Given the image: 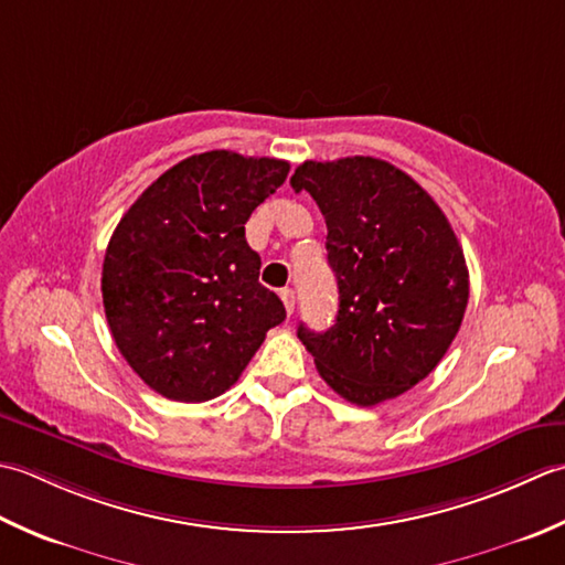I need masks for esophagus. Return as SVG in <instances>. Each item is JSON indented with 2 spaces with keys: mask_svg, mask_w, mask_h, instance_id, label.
<instances>
[{
  "mask_svg": "<svg viewBox=\"0 0 565 565\" xmlns=\"http://www.w3.org/2000/svg\"><path fill=\"white\" fill-rule=\"evenodd\" d=\"M280 299H282V305L287 309V315H292L295 312V292L290 290V287H282Z\"/></svg>",
  "mask_w": 565,
  "mask_h": 565,
  "instance_id": "34e87169",
  "label": "esophagus"
}]
</instances>
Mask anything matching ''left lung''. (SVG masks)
I'll use <instances>...</instances> for the list:
<instances>
[{
	"label": "left lung",
	"instance_id": "obj_1",
	"mask_svg": "<svg viewBox=\"0 0 565 565\" xmlns=\"http://www.w3.org/2000/svg\"><path fill=\"white\" fill-rule=\"evenodd\" d=\"M327 222L339 315L327 331L299 324L324 383L361 407L407 393L451 347L468 305L458 238L427 190L371 156L305 160L290 178Z\"/></svg>",
	"mask_w": 565,
	"mask_h": 565
}]
</instances>
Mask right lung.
<instances>
[{
	"instance_id": "right-lung-1",
	"label": "right lung",
	"mask_w": 565,
	"mask_h": 565,
	"mask_svg": "<svg viewBox=\"0 0 565 565\" xmlns=\"http://www.w3.org/2000/svg\"><path fill=\"white\" fill-rule=\"evenodd\" d=\"M290 163L206 151L143 190L114 228L102 266L111 337L158 395L206 402L226 393L285 319L258 282L246 222Z\"/></svg>"
}]
</instances>
